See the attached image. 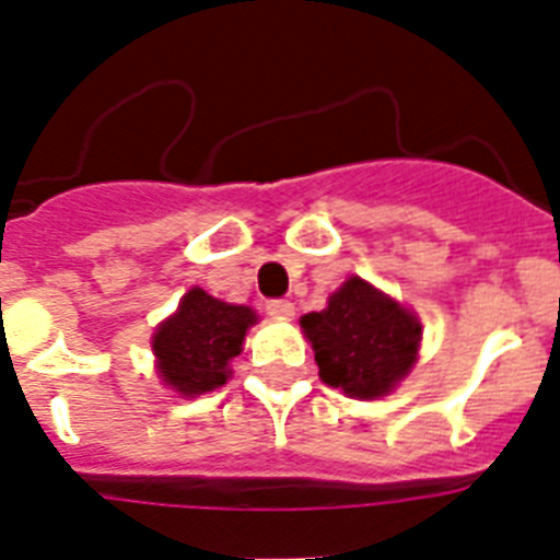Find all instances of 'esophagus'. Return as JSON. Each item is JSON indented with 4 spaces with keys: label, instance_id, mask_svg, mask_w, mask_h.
Here are the masks:
<instances>
[{
    "label": "esophagus",
    "instance_id": "esophagus-1",
    "mask_svg": "<svg viewBox=\"0 0 560 560\" xmlns=\"http://www.w3.org/2000/svg\"><path fill=\"white\" fill-rule=\"evenodd\" d=\"M266 314L275 316V319H291L294 316V303H289V300H269Z\"/></svg>",
    "mask_w": 560,
    "mask_h": 560
}]
</instances>
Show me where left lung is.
<instances>
[{
  "instance_id": "1",
  "label": "left lung",
  "mask_w": 560,
  "mask_h": 560,
  "mask_svg": "<svg viewBox=\"0 0 560 560\" xmlns=\"http://www.w3.org/2000/svg\"><path fill=\"white\" fill-rule=\"evenodd\" d=\"M300 325L319 378L350 398H384L418 359V316L361 277H348L328 308L305 314Z\"/></svg>"
}]
</instances>
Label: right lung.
<instances>
[{"instance_id":"obj_1","label":"right lung","mask_w":560,"mask_h":560,"mask_svg":"<svg viewBox=\"0 0 560 560\" xmlns=\"http://www.w3.org/2000/svg\"><path fill=\"white\" fill-rule=\"evenodd\" d=\"M255 323L257 314L246 305L221 303L199 285L190 289L151 339L162 381L187 398L219 389Z\"/></svg>"}]
</instances>
